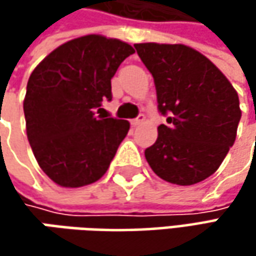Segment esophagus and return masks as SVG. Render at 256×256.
Listing matches in <instances>:
<instances>
[{
  "label": "esophagus",
  "mask_w": 256,
  "mask_h": 256,
  "mask_svg": "<svg viewBox=\"0 0 256 256\" xmlns=\"http://www.w3.org/2000/svg\"><path fill=\"white\" fill-rule=\"evenodd\" d=\"M144 121H145V115H142V114H140L136 118H134L132 121H131V124H132L134 126H136V125H140V124H142Z\"/></svg>",
  "instance_id": "1"
}]
</instances>
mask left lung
I'll list each match as a JSON object with an SVG mask.
<instances>
[{
    "label": "left lung",
    "mask_w": 256,
    "mask_h": 256,
    "mask_svg": "<svg viewBox=\"0 0 256 256\" xmlns=\"http://www.w3.org/2000/svg\"><path fill=\"white\" fill-rule=\"evenodd\" d=\"M152 74L158 111L166 124L145 150L152 171L164 181L194 185L220 168L236 136L240 98L211 61L181 44H135Z\"/></svg>",
    "instance_id": "obj_1"
}]
</instances>
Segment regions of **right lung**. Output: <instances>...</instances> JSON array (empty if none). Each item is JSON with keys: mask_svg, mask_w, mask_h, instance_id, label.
<instances>
[{"mask_svg": "<svg viewBox=\"0 0 256 256\" xmlns=\"http://www.w3.org/2000/svg\"><path fill=\"white\" fill-rule=\"evenodd\" d=\"M130 44L101 35L68 41L38 64L26 84V135L41 170L58 185L78 188L106 172L130 122L95 115L111 101V80Z\"/></svg>", "mask_w": 256, "mask_h": 256, "instance_id": "1", "label": "right lung"}]
</instances>
